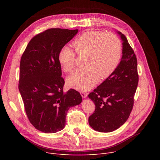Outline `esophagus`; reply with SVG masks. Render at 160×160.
<instances>
[{
    "label": "esophagus",
    "mask_w": 160,
    "mask_h": 160,
    "mask_svg": "<svg viewBox=\"0 0 160 160\" xmlns=\"http://www.w3.org/2000/svg\"><path fill=\"white\" fill-rule=\"evenodd\" d=\"M80 94H81V96H82V98H86L87 97V95H88V94L84 93V92H81Z\"/></svg>",
    "instance_id": "34e87169"
}]
</instances>
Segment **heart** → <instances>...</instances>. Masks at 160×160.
Masks as SVG:
<instances>
[{
	"label": "heart",
	"instance_id": "b5f03b06",
	"mask_svg": "<svg viewBox=\"0 0 160 160\" xmlns=\"http://www.w3.org/2000/svg\"><path fill=\"white\" fill-rule=\"evenodd\" d=\"M76 52L85 55L86 67L74 71L67 79L69 87L78 91H86L94 86L99 77L105 79L111 75L118 65L121 57L119 39L113 33L102 31H88L72 42ZM58 60L64 71L71 72L75 65L76 53L68 46L63 47Z\"/></svg>",
	"mask_w": 160,
	"mask_h": 160
}]
</instances>
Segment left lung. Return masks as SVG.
Instances as JSON below:
<instances>
[{"label":"left lung","mask_w":160,"mask_h":160,"mask_svg":"<svg viewBox=\"0 0 160 160\" xmlns=\"http://www.w3.org/2000/svg\"><path fill=\"white\" fill-rule=\"evenodd\" d=\"M118 33L123 41L121 60L110 77L88 95L95 105L89 124L100 132H113L127 121L139 82L136 56L126 36Z\"/></svg>","instance_id":"1"}]
</instances>
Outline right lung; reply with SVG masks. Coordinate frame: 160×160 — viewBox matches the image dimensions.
I'll use <instances>...</instances> for the list:
<instances>
[{
    "instance_id": "add662e5",
    "label": "right lung",
    "mask_w": 160,
    "mask_h": 160,
    "mask_svg": "<svg viewBox=\"0 0 160 160\" xmlns=\"http://www.w3.org/2000/svg\"><path fill=\"white\" fill-rule=\"evenodd\" d=\"M78 30L50 28L33 37L21 56L19 89L30 122L44 133H56L65 125L69 108L82 102L73 89L63 93L58 54Z\"/></svg>"
}]
</instances>
